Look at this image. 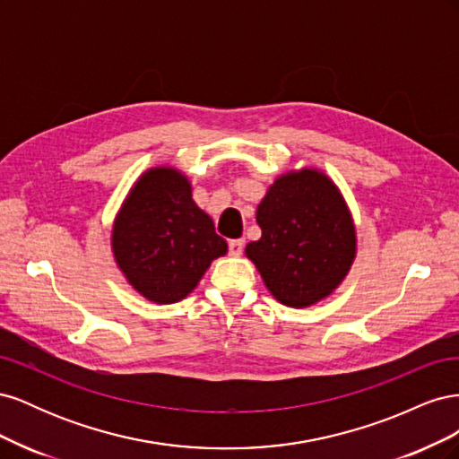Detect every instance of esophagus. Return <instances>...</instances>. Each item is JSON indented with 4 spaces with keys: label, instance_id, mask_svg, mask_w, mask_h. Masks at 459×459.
Instances as JSON below:
<instances>
[{
    "label": "esophagus",
    "instance_id": "esophagus-1",
    "mask_svg": "<svg viewBox=\"0 0 459 459\" xmlns=\"http://www.w3.org/2000/svg\"><path fill=\"white\" fill-rule=\"evenodd\" d=\"M230 255L231 256H241V253H243V241L241 239H233V241H230Z\"/></svg>",
    "mask_w": 459,
    "mask_h": 459
}]
</instances>
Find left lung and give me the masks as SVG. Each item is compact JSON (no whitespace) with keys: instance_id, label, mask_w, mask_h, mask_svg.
<instances>
[{"instance_id":"8db88e82","label":"left lung","mask_w":459,"mask_h":459,"mask_svg":"<svg viewBox=\"0 0 459 459\" xmlns=\"http://www.w3.org/2000/svg\"><path fill=\"white\" fill-rule=\"evenodd\" d=\"M262 230L245 255L272 297L290 308L327 299L356 258V228L342 193L317 169L281 174L256 208Z\"/></svg>"}]
</instances>
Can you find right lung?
Here are the masks:
<instances>
[{
	"mask_svg": "<svg viewBox=\"0 0 459 459\" xmlns=\"http://www.w3.org/2000/svg\"><path fill=\"white\" fill-rule=\"evenodd\" d=\"M172 166H152L132 186L115 218L110 248L126 281L151 302L186 299L211 262L228 253L212 218Z\"/></svg>",
	"mask_w": 459,
	"mask_h": 459,
	"instance_id": "right-lung-1",
	"label": "right lung"
}]
</instances>
